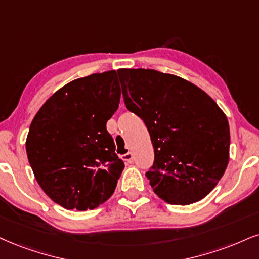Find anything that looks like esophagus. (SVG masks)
Here are the masks:
<instances>
[{
  "instance_id": "esophagus-1",
  "label": "esophagus",
  "mask_w": 259,
  "mask_h": 259,
  "mask_svg": "<svg viewBox=\"0 0 259 259\" xmlns=\"http://www.w3.org/2000/svg\"><path fill=\"white\" fill-rule=\"evenodd\" d=\"M133 158H135V156H133L132 152H127L126 155L122 156V159L126 162V163H132Z\"/></svg>"
}]
</instances>
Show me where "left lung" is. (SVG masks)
I'll use <instances>...</instances> for the list:
<instances>
[{"label":"left lung","mask_w":259,"mask_h":259,"mask_svg":"<svg viewBox=\"0 0 259 259\" xmlns=\"http://www.w3.org/2000/svg\"><path fill=\"white\" fill-rule=\"evenodd\" d=\"M127 109L144 121L155 152L146 178L168 204L190 205L219 184L231 135L218 103L186 79L155 69L117 71Z\"/></svg>","instance_id":"left-lung-1"}]
</instances>
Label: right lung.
Instances as JSON below:
<instances>
[{"label": "right lung", "mask_w": 259, "mask_h": 259, "mask_svg": "<svg viewBox=\"0 0 259 259\" xmlns=\"http://www.w3.org/2000/svg\"><path fill=\"white\" fill-rule=\"evenodd\" d=\"M120 96L116 71L95 73L54 92L32 120L28 162L44 193L65 209H95L113 196L124 164L105 124Z\"/></svg>", "instance_id": "obj_1"}]
</instances>
